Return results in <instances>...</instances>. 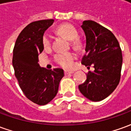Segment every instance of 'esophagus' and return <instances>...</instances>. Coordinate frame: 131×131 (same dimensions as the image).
<instances>
[{
	"instance_id": "esophagus-1",
	"label": "esophagus",
	"mask_w": 131,
	"mask_h": 131,
	"mask_svg": "<svg viewBox=\"0 0 131 131\" xmlns=\"http://www.w3.org/2000/svg\"><path fill=\"white\" fill-rule=\"evenodd\" d=\"M73 73H74V71H64V74H65V75L72 74Z\"/></svg>"
}]
</instances>
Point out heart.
Masks as SVG:
<instances>
[{"label":"heart","mask_w":131,"mask_h":131,"mask_svg":"<svg viewBox=\"0 0 131 131\" xmlns=\"http://www.w3.org/2000/svg\"><path fill=\"white\" fill-rule=\"evenodd\" d=\"M57 33L66 38L67 40L71 41V46L75 49L80 48L81 43L78 39L79 33L76 28L70 24H61L57 29ZM43 47L45 48H49L51 45V36L48 33H46L43 36ZM75 59V55L72 52H64V53H57L54 55V60L56 62L64 68L71 67L73 61Z\"/></svg>","instance_id":"heart-1"}]
</instances>
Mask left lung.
Segmentation results:
<instances>
[{
  "label": "left lung",
  "mask_w": 131,
  "mask_h": 131,
  "mask_svg": "<svg viewBox=\"0 0 131 131\" xmlns=\"http://www.w3.org/2000/svg\"><path fill=\"white\" fill-rule=\"evenodd\" d=\"M86 38L85 54L81 64L95 70L88 71L85 82L79 85L80 92L91 101H101L117 87L122 67V53L118 40L110 30L95 21H83Z\"/></svg>",
  "instance_id": "8db88e82"
}]
</instances>
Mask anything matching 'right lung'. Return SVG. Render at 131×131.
Wrapping results in <instances>:
<instances>
[{
    "instance_id": "1",
    "label": "right lung",
    "mask_w": 131,
    "mask_h": 131,
    "mask_svg": "<svg viewBox=\"0 0 131 131\" xmlns=\"http://www.w3.org/2000/svg\"><path fill=\"white\" fill-rule=\"evenodd\" d=\"M54 19L33 21L22 30L13 49V65L19 87L25 96L38 105H45L56 96L64 77L60 68L40 67L38 54L43 52L44 33Z\"/></svg>"
}]
</instances>
